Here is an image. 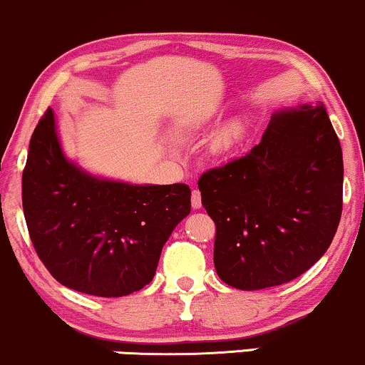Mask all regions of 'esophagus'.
<instances>
[{"label": "esophagus", "instance_id": "34e87169", "mask_svg": "<svg viewBox=\"0 0 365 365\" xmlns=\"http://www.w3.org/2000/svg\"><path fill=\"white\" fill-rule=\"evenodd\" d=\"M191 205H193V208H202V193H200L198 190H193V193H191Z\"/></svg>", "mask_w": 365, "mask_h": 365}]
</instances>
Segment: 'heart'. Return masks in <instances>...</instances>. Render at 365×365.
I'll return each instance as SVG.
<instances>
[{"instance_id": "1", "label": "heart", "mask_w": 365, "mask_h": 365, "mask_svg": "<svg viewBox=\"0 0 365 365\" xmlns=\"http://www.w3.org/2000/svg\"><path fill=\"white\" fill-rule=\"evenodd\" d=\"M245 134H247V120L243 117L231 118L214 134L210 141V148L220 155L229 153L243 141Z\"/></svg>"}]
</instances>
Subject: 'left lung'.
I'll use <instances>...</instances> for the list:
<instances>
[{"mask_svg": "<svg viewBox=\"0 0 365 365\" xmlns=\"http://www.w3.org/2000/svg\"><path fill=\"white\" fill-rule=\"evenodd\" d=\"M198 187L226 284L253 292L302 276L329 248L343 207L341 146L324 105L276 110L259 145Z\"/></svg>", "mask_w": 365, "mask_h": 365, "instance_id": "obj_1", "label": "left lung"}]
</instances>
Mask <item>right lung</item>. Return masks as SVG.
<instances>
[{
  "instance_id": "add662e5",
  "label": "right lung",
  "mask_w": 365,
  "mask_h": 365,
  "mask_svg": "<svg viewBox=\"0 0 365 365\" xmlns=\"http://www.w3.org/2000/svg\"><path fill=\"white\" fill-rule=\"evenodd\" d=\"M22 205L32 245L60 284L117 298L153 279L163 245L190 215L191 190L84 170L65 155L48 108L29 145Z\"/></svg>"
}]
</instances>
